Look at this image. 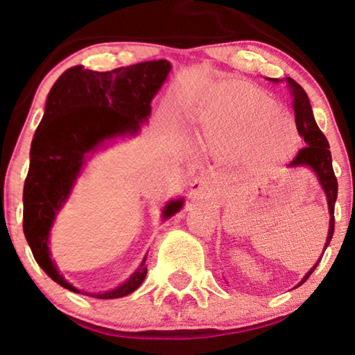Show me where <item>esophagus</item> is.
Instances as JSON below:
<instances>
[{
  "instance_id": "obj_1",
  "label": "esophagus",
  "mask_w": 355,
  "mask_h": 355,
  "mask_svg": "<svg viewBox=\"0 0 355 355\" xmlns=\"http://www.w3.org/2000/svg\"><path fill=\"white\" fill-rule=\"evenodd\" d=\"M191 193L198 198H206L207 195H211L212 191V185L209 182V178L206 177H196L195 180L191 182Z\"/></svg>"
}]
</instances>
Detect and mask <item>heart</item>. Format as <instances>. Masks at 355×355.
<instances>
[{"mask_svg":"<svg viewBox=\"0 0 355 355\" xmlns=\"http://www.w3.org/2000/svg\"><path fill=\"white\" fill-rule=\"evenodd\" d=\"M195 143L212 157L250 149L259 160L286 159L295 148L297 131L279 103L243 83L212 89L196 115Z\"/></svg>","mask_w":355,"mask_h":355,"instance_id":"b5f03b06","label":"heart"}]
</instances>
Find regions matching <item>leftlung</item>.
I'll return each mask as SVG.
<instances>
[{
    "label": "left lung",
    "mask_w": 355,
    "mask_h": 355,
    "mask_svg": "<svg viewBox=\"0 0 355 355\" xmlns=\"http://www.w3.org/2000/svg\"><path fill=\"white\" fill-rule=\"evenodd\" d=\"M271 81L274 84H279V83L284 84L287 91H289L292 97V107H294L297 130H299L300 136L304 138L306 144L305 148H302L299 153H297L291 165H306V167H310L316 173V177H318L320 180V185L323 187V190L326 193L329 216H331V219H329L328 239H326V245H324V250H326L329 242H331L333 234H334V202H336V198H338V180L333 170V159H331V153H329L328 139H326V136L321 133L318 125H316L313 112H311L309 96H306L304 87H302L300 84H297L292 78L271 79ZM318 263H316L315 266L306 272V276L302 279L299 286H302L306 279H309L310 274L315 271L316 266H318Z\"/></svg>",
    "instance_id": "1"
}]
</instances>
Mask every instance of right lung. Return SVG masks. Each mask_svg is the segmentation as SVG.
<instances>
[{"instance_id":"right-lung-1","label":"right lung","mask_w":355,"mask_h":355,"mask_svg":"<svg viewBox=\"0 0 355 355\" xmlns=\"http://www.w3.org/2000/svg\"><path fill=\"white\" fill-rule=\"evenodd\" d=\"M170 71L168 61H144L107 73L73 66L60 76L46 97L45 113L31 148L24 183V234L35 261L61 287L68 284L51 261L49 234L68 198L87 153L105 139L136 133L150 115V101ZM183 200L167 202L164 219L180 211ZM146 259L125 284L96 299H120L143 284Z\"/></svg>"}]
</instances>
